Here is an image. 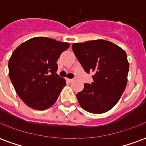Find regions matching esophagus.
Returning <instances> with one entry per match:
<instances>
[{
    "label": "esophagus",
    "instance_id": "obj_1",
    "mask_svg": "<svg viewBox=\"0 0 146 146\" xmlns=\"http://www.w3.org/2000/svg\"><path fill=\"white\" fill-rule=\"evenodd\" d=\"M67 81H68V82H70V83H71V82H73V80H74L73 79H69V78H67Z\"/></svg>",
    "mask_w": 146,
    "mask_h": 146
}]
</instances>
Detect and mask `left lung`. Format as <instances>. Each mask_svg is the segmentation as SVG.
Here are the masks:
<instances>
[{
    "mask_svg": "<svg viewBox=\"0 0 146 146\" xmlns=\"http://www.w3.org/2000/svg\"><path fill=\"white\" fill-rule=\"evenodd\" d=\"M74 54L86 73L93 72V82L84 84L76 94L80 106L89 113H103L117 103L127 82L129 62L126 52L105 40L75 43Z\"/></svg>",
    "mask_w": 146,
    "mask_h": 146,
    "instance_id": "left-lung-1",
    "label": "left lung"
}]
</instances>
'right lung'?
Listing matches in <instances>:
<instances>
[{
    "label": "right lung",
    "instance_id": "obj_1",
    "mask_svg": "<svg viewBox=\"0 0 146 146\" xmlns=\"http://www.w3.org/2000/svg\"><path fill=\"white\" fill-rule=\"evenodd\" d=\"M69 47V43L38 36L13 51L8 62L9 77L17 95L29 107L44 110L56 102L66 84L56 73V62Z\"/></svg>",
    "mask_w": 146,
    "mask_h": 146
}]
</instances>
